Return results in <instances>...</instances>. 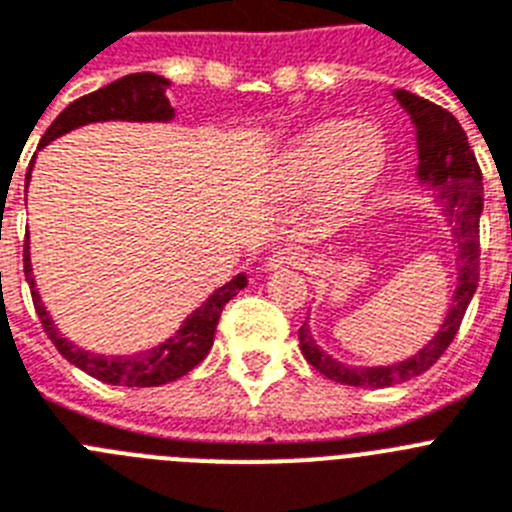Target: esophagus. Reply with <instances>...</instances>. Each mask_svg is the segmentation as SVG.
<instances>
[{
    "instance_id": "esophagus-1",
    "label": "esophagus",
    "mask_w": 512,
    "mask_h": 512,
    "mask_svg": "<svg viewBox=\"0 0 512 512\" xmlns=\"http://www.w3.org/2000/svg\"><path fill=\"white\" fill-rule=\"evenodd\" d=\"M306 255L299 247H286V250H278L268 257V268H304Z\"/></svg>"
}]
</instances>
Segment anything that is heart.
<instances>
[{
    "instance_id": "heart-1",
    "label": "heart",
    "mask_w": 512,
    "mask_h": 512,
    "mask_svg": "<svg viewBox=\"0 0 512 512\" xmlns=\"http://www.w3.org/2000/svg\"><path fill=\"white\" fill-rule=\"evenodd\" d=\"M384 164L386 139L379 128L371 123L327 121L296 139L286 175L299 185L327 180L324 213L330 221H340L361 206Z\"/></svg>"
}]
</instances>
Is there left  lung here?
Returning a JSON list of instances; mask_svg holds the SVG:
<instances>
[{
	"instance_id": "left-lung-1",
	"label": "left lung",
	"mask_w": 512,
	"mask_h": 512,
	"mask_svg": "<svg viewBox=\"0 0 512 512\" xmlns=\"http://www.w3.org/2000/svg\"><path fill=\"white\" fill-rule=\"evenodd\" d=\"M394 95L402 102V108L410 113L417 128V154H420L417 177L422 182H430L438 190L443 211L453 224V244H456V260H459V286H456V296H453V304L438 335L425 348L417 350L412 358L394 363V366H345L337 358L319 350L309 332V324H301L299 342L306 361L319 373H324L327 379L337 381V384L361 386V389H384V386L402 384V381H410L428 371L446 353L456 332H459L466 306H469L479 283V216H482L484 206V190L482 170H479L477 157L471 151L469 139H466L461 123L441 105L422 100L407 90H397Z\"/></svg>"
}]
</instances>
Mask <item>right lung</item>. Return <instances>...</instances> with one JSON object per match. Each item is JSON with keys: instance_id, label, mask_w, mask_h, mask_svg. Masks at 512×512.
<instances>
[{"instance_id": "obj_1", "label": "right lung", "mask_w": 512, "mask_h": 512, "mask_svg": "<svg viewBox=\"0 0 512 512\" xmlns=\"http://www.w3.org/2000/svg\"><path fill=\"white\" fill-rule=\"evenodd\" d=\"M170 87V82L157 74H128V77L118 79V82L102 87V90L90 92V95L79 97L59 113V118L48 126L43 133V139L38 146L51 144L53 139H59L64 133L74 131L79 126L97 121H170L175 115V108L170 100L164 97V90ZM33 170V162H30ZM30 180V172L25 182ZM28 188V185H25ZM30 247L25 242V252H22V268H25V281L30 286V296H33L35 311L41 319L43 330H46L48 340L56 345L66 361L82 368L84 373H90L92 379L105 381L113 386H162L177 381L188 371H193L198 363L208 355L213 345V335H216V324H219L221 311L229 304L244 286H247V275H237L234 281L221 286L219 291H213L208 296L206 304L190 314L182 327L177 330L175 337L164 340L157 348L146 350V353L136 355H95L90 350H82L77 345H71L59 330L53 319L48 317L46 306L41 304L38 288L33 281V268H30Z\"/></svg>"}]
</instances>
